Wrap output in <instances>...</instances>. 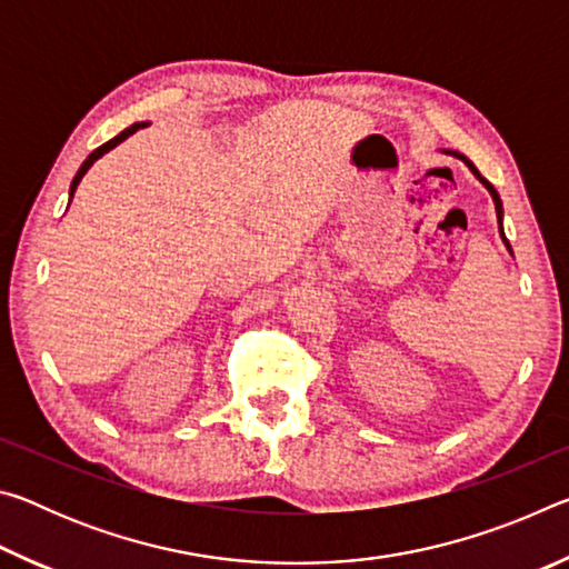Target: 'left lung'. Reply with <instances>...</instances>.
Returning a JSON list of instances; mask_svg holds the SVG:
<instances>
[{
	"label": "left lung",
	"mask_w": 569,
	"mask_h": 569,
	"mask_svg": "<svg viewBox=\"0 0 569 569\" xmlns=\"http://www.w3.org/2000/svg\"><path fill=\"white\" fill-rule=\"evenodd\" d=\"M455 156H457V158H461V160H465L467 166L471 168V172H475V176H477L481 182H485V188H487L489 192H492V198H495V208H497V218H499V233H502V238H505V230H502V200H499V192L495 190L492 182H489L487 178H481V172H479L475 166H471V162H469L465 156H459V152H455ZM505 243H507V238H505ZM507 248H509V243H507Z\"/></svg>",
	"instance_id": "1"
}]
</instances>
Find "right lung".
Segmentation results:
<instances>
[{
	"instance_id": "1",
	"label": "right lung",
	"mask_w": 569,
	"mask_h": 569,
	"mask_svg": "<svg viewBox=\"0 0 569 569\" xmlns=\"http://www.w3.org/2000/svg\"><path fill=\"white\" fill-rule=\"evenodd\" d=\"M140 128H146V124H142V122H134V124H130V128H128V130H122V132L118 134V138H112V140H108V142H104V146H100L98 150H94V152H90V158L82 162V168H80V170H77V176H74V180H72V188H70V192H74V190H77V182H80V180H82V176H84V172H88V170H90V166H92V162H94V160H98L100 156H104V152H108L110 148H114V146H118V142H122L124 138H128V134H132L134 130H140Z\"/></svg>"
}]
</instances>
